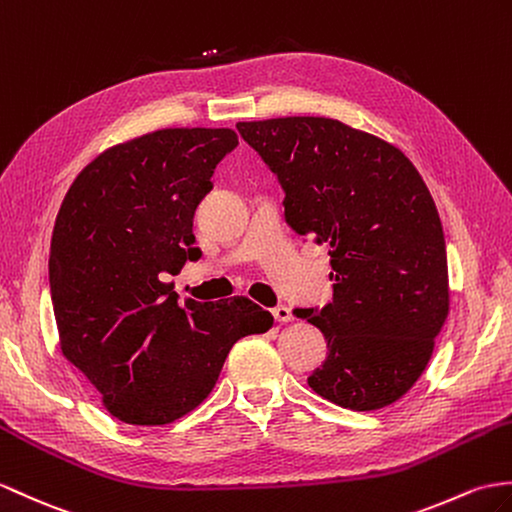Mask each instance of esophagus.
Returning a JSON list of instances; mask_svg holds the SVG:
<instances>
[{
  "mask_svg": "<svg viewBox=\"0 0 512 512\" xmlns=\"http://www.w3.org/2000/svg\"><path fill=\"white\" fill-rule=\"evenodd\" d=\"M272 316H275V320H279V323H290L292 310L288 305H277V307H272Z\"/></svg>",
  "mask_w": 512,
  "mask_h": 512,
  "instance_id": "obj_1",
  "label": "esophagus"
}]
</instances>
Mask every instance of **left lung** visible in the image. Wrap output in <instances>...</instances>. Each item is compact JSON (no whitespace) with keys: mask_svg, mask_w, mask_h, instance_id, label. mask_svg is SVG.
Masks as SVG:
<instances>
[{"mask_svg":"<svg viewBox=\"0 0 512 512\" xmlns=\"http://www.w3.org/2000/svg\"><path fill=\"white\" fill-rule=\"evenodd\" d=\"M277 174L285 222L331 251L334 301L294 310L327 340L307 377L320 397L368 412L414 386L449 314L443 224L412 161L329 117L237 124Z\"/></svg>","mask_w":512,"mask_h":512,"instance_id":"obj_1","label":"left lung"}]
</instances>
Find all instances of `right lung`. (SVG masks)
Listing matches in <instances>:
<instances>
[{
	"label": "right lung",
	"mask_w": 512,
	"mask_h": 512,
	"mask_svg": "<svg viewBox=\"0 0 512 512\" xmlns=\"http://www.w3.org/2000/svg\"><path fill=\"white\" fill-rule=\"evenodd\" d=\"M231 128H163L98 154L71 183L50 246L61 351L130 425H168L209 397L233 344L272 327L246 296L178 303L194 213Z\"/></svg>",
	"instance_id": "obj_1"
}]
</instances>
